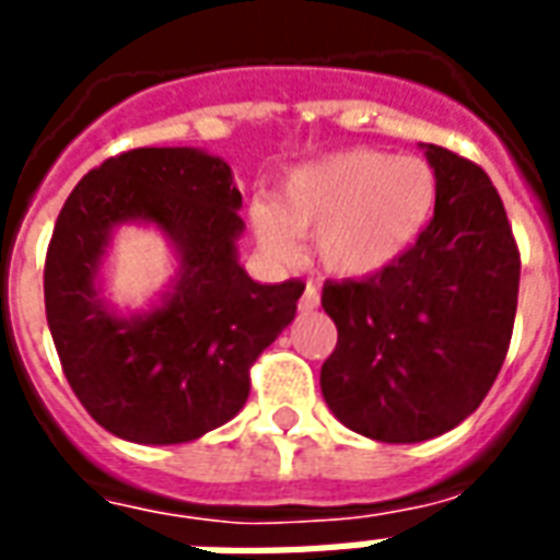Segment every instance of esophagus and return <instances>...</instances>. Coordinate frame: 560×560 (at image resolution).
<instances>
[{"label": "esophagus", "instance_id": "1", "mask_svg": "<svg viewBox=\"0 0 560 560\" xmlns=\"http://www.w3.org/2000/svg\"><path fill=\"white\" fill-rule=\"evenodd\" d=\"M317 305H320V291H317L315 284L308 281V284H305L303 296H300V308H303V312H315Z\"/></svg>", "mask_w": 560, "mask_h": 560}]
</instances>
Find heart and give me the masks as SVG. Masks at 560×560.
Segmentation results:
<instances>
[{
    "label": "heart",
    "instance_id": "1",
    "mask_svg": "<svg viewBox=\"0 0 560 560\" xmlns=\"http://www.w3.org/2000/svg\"><path fill=\"white\" fill-rule=\"evenodd\" d=\"M434 203L438 176L425 159L345 149L288 173L276 207H252V228L276 260L296 255L293 236H315L320 267L339 279H365L417 243Z\"/></svg>",
    "mask_w": 560,
    "mask_h": 560
}]
</instances>
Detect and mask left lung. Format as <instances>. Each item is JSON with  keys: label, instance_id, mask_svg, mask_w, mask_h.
Instances as JSON below:
<instances>
[{"label": "left lung", "instance_id": "obj_1", "mask_svg": "<svg viewBox=\"0 0 560 560\" xmlns=\"http://www.w3.org/2000/svg\"><path fill=\"white\" fill-rule=\"evenodd\" d=\"M425 159L438 203L417 243L360 281H327L339 329L320 369L329 411L384 444H417L480 408L504 365L518 303V245L480 164L444 147Z\"/></svg>", "mask_w": 560, "mask_h": 560}]
</instances>
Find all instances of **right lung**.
Returning <instances> with one entry per match:
<instances>
[{
    "label": "right lung",
    "instance_id": "obj_1",
    "mask_svg": "<svg viewBox=\"0 0 560 560\" xmlns=\"http://www.w3.org/2000/svg\"><path fill=\"white\" fill-rule=\"evenodd\" d=\"M243 195L231 167L188 147L128 149L90 171L56 219L44 308L59 363L98 425L135 444H185L240 413L252 365L296 315L300 279L257 284L236 264ZM159 223L180 281L149 316L122 322L97 300L109 228Z\"/></svg>",
    "mask_w": 560,
    "mask_h": 560
}]
</instances>
